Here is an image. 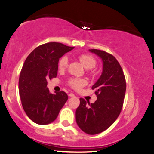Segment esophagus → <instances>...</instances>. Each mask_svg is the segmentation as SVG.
<instances>
[{"label":"esophagus","mask_w":154,"mask_h":154,"mask_svg":"<svg viewBox=\"0 0 154 154\" xmlns=\"http://www.w3.org/2000/svg\"><path fill=\"white\" fill-rule=\"evenodd\" d=\"M68 96H70V97H75V96L73 94H70L68 95Z\"/></svg>","instance_id":"1"}]
</instances>
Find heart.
I'll list each match as a JSON object with an SVG mask.
<instances>
[{
	"mask_svg": "<svg viewBox=\"0 0 154 154\" xmlns=\"http://www.w3.org/2000/svg\"><path fill=\"white\" fill-rule=\"evenodd\" d=\"M79 59L82 64L86 69H91L94 68L96 66V60L92 56L82 54L79 56ZM68 66V58L67 56H63L60 58L59 63H58V66L60 69H66ZM68 84L71 87L75 88L76 90H79L83 87L86 84V81L84 79H80V78H73L69 80Z\"/></svg>",
	"mask_w": 154,
	"mask_h": 154,
	"instance_id": "b5f03b06",
	"label": "heart"
}]
</instances>
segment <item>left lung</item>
Instances as JSON below:
<instances>
[{
	"instance_id": "1",
	"label": "left lung",
	"mask_w": 154,
	"mask_h": 154,
	"mask_svg": "<svg viewBox=\"0 0 154 154\" xmlns=\"http://www.w3.org/2000/svg\"><path fill=\"white\" fill-rule=\"evenodd\" d=\"M103 61V71L92 86L97 100L90 103L79 98L76 110V122L79 128L89 135L107 130L118 118L122 109L126 83L122 68L114 56L105 51L89 49Z\"/></svg>"
}]
</instances>
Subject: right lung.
<instances>
[{
  "label": "right lung",
  "instance_id": "1",
  "mask_svg": "<svg viewBox=\"0 0 154 154\" xmlns=\"http://www.w3.org/2000/svg\"><path fill=\"white\" fill-rule=\"evenodd\" d=\"M74 49L59 42L36 47L26 59L19 79V92L26 114L34 123L49 124L56 120L68 100L64 91L52 94L47 80L57 76L59 58Z\"/></svg>",
  "mask_w": 154,
  "mask_h": 154
}]
</instances>
